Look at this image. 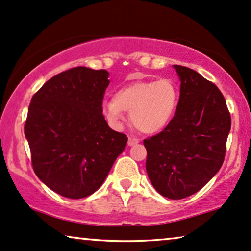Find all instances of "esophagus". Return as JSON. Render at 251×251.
<instances>
[{"instance_id":"34e87169","label":"esophagus","mask_w":251,"mask_h":251,"mask_svg":"<svg viewBox=\"0 0 251 251\" xmlns=\"http://www.w3.org/2000/svg\"><path fill=\"white\" fill-rule=\"evenodd\" d=\"M139 142V139L138 138H136V137H129V139H128V145H135V144H137V143Z\"/></svg>"}]
</instances>
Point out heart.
<instances>
[{"mask_svg": "<svg viewBox=\"0 0 251 251\" xmlns=\"http://www.w3.org/2000/svg\"><path fill=\"white\" fill-rule=\"evenodd\" d=\"M177 101V89L171 79L136 82L103 102V113L114 126L121 125L125 112L130 113L136 129L143 133H157L172 121Z\"/></svg>", "mask_w": 251, "mask_h": 251, "instance_id": "obj_1", "label": "heart"}]
</instances>
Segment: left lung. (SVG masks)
Returning a JSON list of instances; mask_svg holds the SVG:
<instances>
[{"mask_svg": "<svg viewBox=\"0 0 251 251\" xmlns=\"http://www.w3.org/2000/svg\"><path fill=\"white\" fill-rule=\"evenodd\" d=\"M174 68L181 80L174 118L143 143L154 189L169 200H182L201 190L223 166L232 121L225 98L212 82L190 68Z\"/></svg>", "mask_w": 251, "mask_h": 251, "instance_id": "8db88e82", "label": "left lung"}]
</instances>
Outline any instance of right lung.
<instances>
[{
    "mask_svg": "<svg viewBox=\"0 0 251 251\" xmlns=\"http://www.w3.org/2000/svg\"><path fill=\"white\" fill-rule=\"evenodd\" d=\"M107 70L76 67L47 80L32 97L24 132L37 176L63 197L101 187L128 137L102 115Z\"/></svg>",
    "mask_w": 251,
    "mask_h": 251,
    "instance_id": "add662e5",
    "label": "right lung"
}]
</instances>
